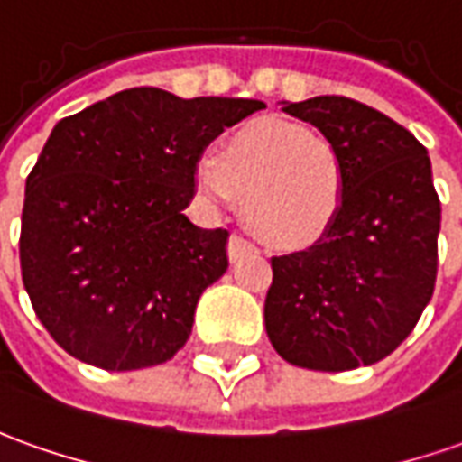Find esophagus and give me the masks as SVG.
Segmentation results:
<instances>
[{"mask_svg":"<svg viewBox=\"0 0 462 462\" xmlns=\"http://www.w3.org/2000/svg\"><path fill=\"white\" fill-rule=\"evenodd\" d=\"M250 247H253V245L247 243L243 235H232V237H230V247H227V253H230L232 263H235V260H240V257H243L245 253L250 250Z\"/></svg>","mask_w":462,"mask_h":462,"instance_id":"34e87169","label":"esophagus"}]
</instances>
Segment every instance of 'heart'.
Segmentation results:
<instances>
[{"label": "heart", "mask_w": 462, "mask_h": 462, "mask_svg": "<svg viewBox=\"0 0 462 462\" xmlns=\"http://www.w3.org/2000/svg\"><path fill=\"white\" fill-rule=\"evenodd\" d=\"M212 202L243 199L247 225L268 243L306 245L334 225L346 199V164L321 131L255 118L232 131L194 171Z\"/></svg>", "instance_id": "heart-1"}]
</instances>
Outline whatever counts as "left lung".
Listing matches in <instances>:
<instances>
[{"mask_svg":"<svg viewBox=\"0 0 462 462\" xmlns=\"http://www.w3.org/2000/svg\"><path fill=\"white\" fill-rule=\"evenodd\" d=\"M283 111L337 143L346 199L319 243L271 260L265 331L273 349L303 369L369 366L410 337L435 291L440 199L428 149L344 96Z\"/></svg>","mask_w":462,"mask_h":462,"instance_id":"8db88e82","label":"left lung"}]
</instances>
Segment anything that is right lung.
Wrapping results in <instances>:
<instances>
[{
  "mask_svg": "<svg viewBox=\"0 0 462 462\" xmlns=\"http://www.w3.org/2000/svg\"><path fill=\"white\" fill-rule=\"evenodd\" d=\"M265 108L128 88L58 121L27 177L20 265L50 337L106 372L171 359L207 285L227 271V230L181 212L205 146Z\"/></svg>",
  "mask_w": 462,
  "mask_h": 462,
  "instance_id": "add662e5",
  "label": "right lung"
}]
</instances>
